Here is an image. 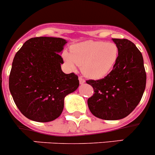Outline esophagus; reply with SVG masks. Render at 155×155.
<instances>
[{
    "label": "esophagus",
    "mask_w": 155,
    "mask_h": 155,
    "mask_svg": "<svg viewBox=\"0 0 155 155\" xmlns=\"http://www.w3.org/2000/svg\"><path fill=\"white\" fill-rule=\"evenodd\" d=\"M79 82H80V84H83L85 82V80L82 77V76L79 77Z\"/></svg>",
    "instance_id": "esophagus-1"
}]
</instances>
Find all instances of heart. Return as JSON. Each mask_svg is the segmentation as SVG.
<instances>
[{
	"instance_id": "b5f03b06",
	"label": "heart",
	"mask_w": 155,
	"mask_h": 155,
	"mask_svg": "<svg viewBox=\"0 0 155 155\" xmlns=\"http://www.w3.org/2000/svg\"><path fill=\"white\" fill-rule=\"evenodd\" d=\"M119 55L117 45L101 41H85L74 45L71 53L65 51L63 57L70 68L82 67L85 76L98 79L105 77L115 66Z\"/></svg>"
}]
</instances>
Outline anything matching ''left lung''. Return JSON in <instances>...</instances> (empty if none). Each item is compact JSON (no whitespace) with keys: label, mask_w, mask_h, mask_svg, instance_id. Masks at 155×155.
<instances>
[{"label":"left lung","mask_w":155,"mask_h":155,"mask_svg":"<svg viewBox=\"0 0 155 155\" xmlns=\"http://www.w3.org/2000/svg\"><path fill=\"white\" fill-rule=\"evenodd\" d=\"M119 49L112 71L104 79L88 80L94 93L88 99L90 111L96 117L117 120L126 117L142 99L146 85L143 57L134 43L112 38Z\"/></svg>","instance_id":"left-lung-1"}]
</instances>
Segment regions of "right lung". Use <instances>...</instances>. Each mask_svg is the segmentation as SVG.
<instances>
[{"label": "right lung", "mask_w": 155, "mask_h": 155, "mask_svg": "<svg viewBox=\"0 0 155 155\" xmlns=\"http://www.w3.org/2000/svg\"><path fill=\"white\" fill-rule=\"evenodd\" d=\"M64 38L37 37L25 41L13 58L9 88L25 117L50 122L62 113L64 98L79 85L78 76L61 70Z\"/></svg>", "instance_id": "obj_1"}]
</instances>
